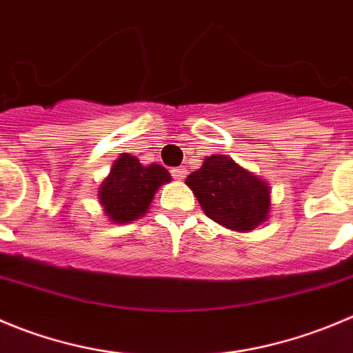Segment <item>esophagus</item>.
I'll return each mask as SVG.
<instances>
[{
	"label": "esophagus",
	"instance_id": "obj_1",
	"mask_svg": "<svg viewBox=\"0 0 353 353\" xmlns=\"http://www.w3.org/2000/svg\"><path fill=\"white\" fill-rule=\"evenodd\" d=\"M170 172H172L174 179L177 181H183L184 177H186V169H184V167H176V169H172Z\"/></svg>",
	"mask_w": 353,
	"mask_h": 353
}]
</instances>
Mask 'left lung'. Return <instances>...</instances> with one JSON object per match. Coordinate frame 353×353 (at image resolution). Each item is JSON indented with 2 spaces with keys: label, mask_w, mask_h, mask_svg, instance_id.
I'll return each mask as SVG.
<instances>
[{
  "label": "left lung",
  "mask_w": 353,
  "mask_h": 353,
  "mask_svg": "<svg viewBox=\"0 0 353 353\" xmlns=\"http://www.w3.org/2000/svg\"><path fill=\"white\" fill-rule=\"evenodd\" d=\"M207 217L235 232H251L268 219L270 186L228 154H210L186 177Z\"/></svg>",
  "instance_id": "1"
}]
</instances>
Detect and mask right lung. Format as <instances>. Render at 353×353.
Returning a JSON list of instances; mask_svg holds the SVG:
<instances>
[{
    "instance_id": "add662e5",
    "label": "right lung",
    "mask_w": 353,
    "mask_h": 353,
    "mask_svg": "<svg viewBox=\"0 0 353 353\" xmlns=\"http://www.w3.org/2000/svg\"><path fill=\"white\" fill-rule=\"evenodd\" d=\"M169 181L165 167L158 163L144 167L136 157L121 153L99 188V202L110 221L118 225L136 221L150 209L158 188Z\"/></svg>"
}]
</instances>
